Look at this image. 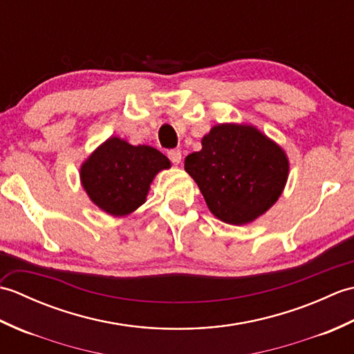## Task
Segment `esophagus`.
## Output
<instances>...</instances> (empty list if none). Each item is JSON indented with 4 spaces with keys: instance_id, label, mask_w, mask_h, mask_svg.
Here are the masks:
<instances>
[{
    "instance_id": "34e87169",
    "label": "esophagus",
    "mask_w": 354,
    "mask_h": 354,
    "mask_svg": "<svg viewBox=\"0 0 354 354\" xmlns=\"http://www.w3.org/2000/svg\"><path fill=\"white\" fill-rule=\"evenodd\" d=\"M167 156H169V160H170L173 164H179V162H181V160H183V153H181V150H179V149L169 150Z\"/></svg>"
}]
</instances>
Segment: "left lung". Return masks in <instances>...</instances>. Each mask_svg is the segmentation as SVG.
Masks as SVG:
<instances>
[{
	"label": "left lung",
	"mask_w": 354,
	"mask_h": 354,
	"mask_svg": "<svg viewBox=\"0 0 354 354\" xmlns=\"http://www.w3.org/2000/svg\"><path fill=\"white\" fill-rule=\"evenodd\" d=\"M184 167L217 219L243 225L280 198L289 162L281 147L255 127L219 124L202 138V150L185 158Z\"/></svg>",
	"instance_id": "obj_1"
}]
</instances>
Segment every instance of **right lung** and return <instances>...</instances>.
<instances>
[{"instance_id":"1","label":"right lung","mask_w":354,"mask_h":354,"mask_svg":"<svg viewBox=\"0 0 354 354\" xmlns=\"http://www.w3.org/2000/svg\"><path fill=\"white\" fill-rule=\"evenodd\" d=\"M169 167V158L160 150L114 137L84 162L80 179L97 207L112 216H126L145 204L155 175Z\"/></svg>"}]
</instances>
